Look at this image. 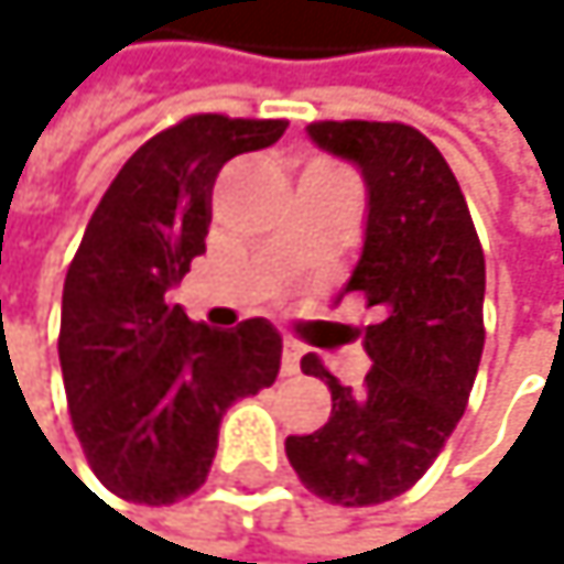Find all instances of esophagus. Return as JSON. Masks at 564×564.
<instances>
[{"label":"esophagus","instance_id":"esophagus-1","mask_svg":"<svg viewBox=\"0 0 564 564\" xmlns=\"http://www.w3.org/2000/svg\"><path fill=\"white\" fill-rule=\"evenodd\" d=\"M280 373L284 377L301 373V347L297 344H284V354H280Z\"/></svg>","mask_w":564,"mask_h":564}]
</instances>
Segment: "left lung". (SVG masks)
Returning a JSON list of instances; mask_svg holds the SVG:
<instances>
[{"label":"left lung","instance_id":"left-lung-1","mask_svg":"<svg viewBox=\"0 0 564 564\" xmlns=\"http://www.w3.org/2000/svg\"><path fill=\"white\" fill-rule=\"evenodd\" d=\"M311 141L354 161L367 184V230L344 294L377 311L364 330L373 360L364 387H344L317 354L307 377L330 387V420L288 436L301 482L337 506H377L406 492L440 456L482 360L486 257L440 148L400 121H314Z\"/></svg>","mask_w":564,"mask_h":564}]
</instances>
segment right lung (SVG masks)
<instances>
[{
	"label": "right lung",
	"instance_id": "obj_1",
	"mask_svg": "<svg viewBox=\"0 0 564 564\" xmlns=\"http://www.w3.org/2000/svg\"><path fill=\"white\" fill-rule=\"evenodd\" d=\"M288 121L191 115L144 141L98 200L65 273L58 360L75 436L108 492L171 506L204 486L230 403L270 387L280 334L191 324L171 288L204 253L220 167Z\"/></svg>",
	"mask_w": 564,
	"mask_h": 564
}]
</instances>
